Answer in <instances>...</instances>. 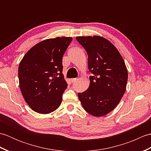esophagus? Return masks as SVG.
<instances>
[{
	"label": "esophagus",
	"instance_id": "esophagus-1",
	"mask_svg": "<svg viewBox=\"0 0 151 151\" xmlns=\"http://www.w3.org/2000/svg\"><path fill=\"white\" fill-rule=\"evenodd\" d=\"M76 80H77V78H71L70 79V81H71V82H75Z\"/></svg>",
	"mask_w": 151,
	"mask_h": 151
}]
</instances>
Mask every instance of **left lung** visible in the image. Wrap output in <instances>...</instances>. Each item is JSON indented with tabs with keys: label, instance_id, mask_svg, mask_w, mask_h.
Masks as SVG:
<instances>
[{
	"label": "left lung",
	"instance_id": "8db88e82",
	"mask_svg": "<svg viewBox=\"0 0 151 151\" xmlns=\"http://www.w3.org/2000/svg\"><path fill=\"white\" fill-rule=\"evenodd\" d=\"M88 53L90 84L86 91L78 93L84 110L101 117L117 106L126 90L128 71L126 65L113 44L101 36L76 37Z\"/></svg>",
	"mask_w": 151,
	"mask_h": 151
}]
</instances>
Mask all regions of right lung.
Instances as JSON below:
<instances>
[{
    "mask_svg": "<svg viewBox=\"0 0 151 151\" xmlns=\"http://www.w3.org/2000/svg\"><path fill=\"white\" fill-rule=\"evenodd\" d=\"M58 37L41 41L22 58L18 76L22 95L32 110L41 114L55 111L67 87L62 73V58L72 41Z\"/></svg>",
    "mask_w": 151,
    "mask_h": 151,
    "instance_id": "obj_1",
    "label": "right lung"
}]
</instances>
